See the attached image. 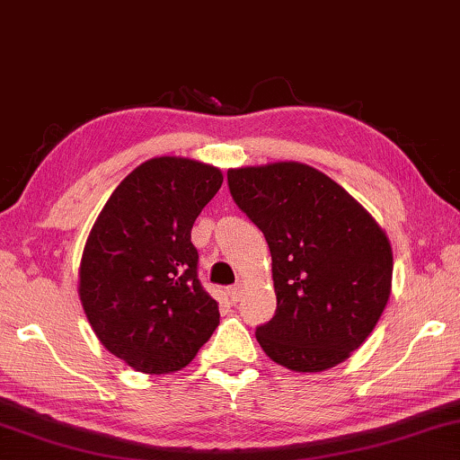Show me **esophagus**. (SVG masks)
<instances>
[{"instance_id": "34e87169", "label": "esophagus", "mask_w": 460, "mask_h": 460, "mask_svg": "<svg viewBox=\"0 0 460 460\" xmlns=\"http://www.w3.org/2000/svg\"><path fill=\"white\" fill-rule=\"evenodd\" d=\"M241 294H243V288H241V286H233V288L227 289V296H229L231 304H237L241 299Z\"/></svg>"}]
</instances>
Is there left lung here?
<instances>
[{
	"label": "left lung",
	"instance_id": "obj_1",
	"mask_svg": "<svg viewBox=\"0 0 460 460\" xmlns=\"http://www.w3.org/2000/svg\"><path fill=\"white\" fill-rule=\"evenodd\" d=\"M237 207L265 235L278 310L255 338L291 372L330 370L378 323L392 291V247L378 221L297 161L227 171Z\"/></svg>",
	"mask_w": 460,
	"mask_h": 460
}]
</instances>
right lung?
Here are the masks:
<instances>
[{
	"label": "right lung",
	"instance_id": "1",
	"mask_svg": "<svg viewBox=\"0 0 460 460\" xmlns=\"http://www.w3.org/2000/svg\"><path fill=\"white\" fill-rule=\"evenodd\" d=\"M223 172L187 156H155L98 213L78 270V296L108 352L143 374L179 372L219 325L197 279L190 229Z\"/></svg>",
	"mask_w": 460,
	"mask_h": 460
}]
</instances>
